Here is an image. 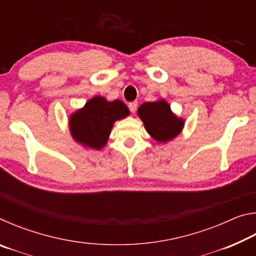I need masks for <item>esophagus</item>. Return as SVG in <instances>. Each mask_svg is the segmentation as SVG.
Returning <instances> with one entry per match:
<instances>
[{"instance_id": "1", "label": "esophagus", "mask_w": 256, "mask_h": 256, "mask_svg": "<svg viewBox=\"0 0 256 256\" xmlns=\"http://www.w3.org/2000/svg\"><path fill=\"white\" fill-rule=\"evenodd\" d=\"M128 108H130V110H131L132 112H136V108H138V102H130V104H128Z\"/></svg>"}]
</instances>
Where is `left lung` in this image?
<instances>
[{
	"mask_svg": "<svg viewBox=\"0 0 256 256\" xmlns=\"http://www.w3.org/2000/svg\"><path fill=\"white\" fill-rule=\"evenodd\" d=\"M138 118L151 136L158 142H168L176 138L184 126V120L172 114L170 106L162 100L144 102L138 110Z\"/></svg>",
	"mask_w": 256,
	"mask_h": 256,
	"instance_id": "left-lung-1",
	"label": "left lung"
}]
</instances>
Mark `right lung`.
<instances>
[{"mask_svg": "<svg viewBox=\"0 0 256 256\" xmlns=\"http://www.w3.org/2000/svg\"><path fill=\"white\" fill-rule=\"evenodd\" d=\"M128 114V108L123 102L118 99L107 102L104 97L94 96L70 116L71 136L78 144L99 150L107 144L116 120L126 118Z\"/></svg>", "mask_w": 256, "mask_h": 256, "instance_id": "right-lung-1", "label": "right lung"}]
</instances>
